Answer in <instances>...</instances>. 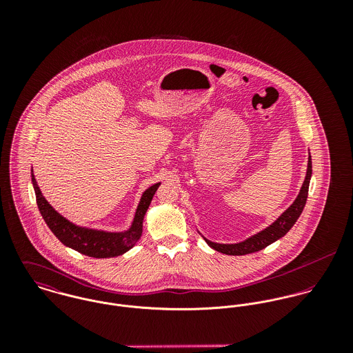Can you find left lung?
<instances>
[{
  "label": "left lung",
  "instance_id": "8db88e82",
  "mask_svg": "<svg viewBox=\"0 0 353 353\" xmlns=\"http://www.w3.org/2000/svg\"><path fill=\"white\" fill-rule=\"evenodd\" d=\"M311 174H312V165H311V156L308 154L305 176H304V181H303L301 192H299L298 197L295 199V201L292 202L288 206V209H285L270 225H268L266 228L261 230L259 232L254 234L252 236L246 238L245 241H241V242H236V243H217V242L209 241L208 238H205L202 235L199 230L197 231L201 234L203 241L213 250L227 254V255H246V254L259 252V250L265 249L266 246H269L273 242L283 238L294 227V224L296 223V220L302 214L303 208H304L305 201H307Z\"/></svg>",
  "mask_w": 353,
  "mask_h": 353
}]
</instances>
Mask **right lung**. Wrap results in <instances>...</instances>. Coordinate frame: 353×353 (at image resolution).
Returning <instances> with one entry per match:
<instances>
[{"instance_id": "obj_1", "label": "right lung", "mask_w": 353, "mask_h": 353, "mask_svg": "<svg viewBox=\"0 0 353 353\" xmlns=\"http://www.w3.org/2000/svg\"><path fill=\"white\" fill-rule=\"evenodd\" d=\"M32 186L37 196V203L39 212L46 221L51 232L58 238V241L69 249L81 252L94 258H112L129 252L141 238L144 216L151 205L153 194L156 193L160 182L150 186L143 194L137 205L134 217L130 225L123 231H105L99 228H91L87 225H79L59 212H57L50 202L43 196L41 188L31 168Z\"/></svg>"}]
</instances>
